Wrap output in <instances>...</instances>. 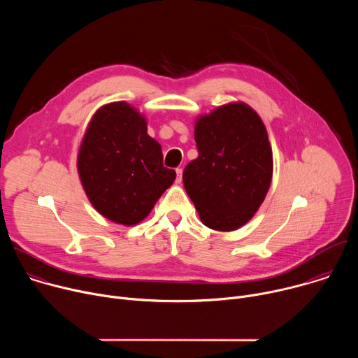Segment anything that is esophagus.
Instances as JSON below:
<instances>
[{
	"label": "esophagus",
	"mask_w": 358,
	"mask_h": 358,
	"mask_svg": "<svg viewBox=\"0 0 358 358\" xmlns=\"http://www.w3.org/2000/svg\"><path fill=\"white\" fill-rule=\"evenodd\" d=\"M176 173H177V182L180 184L182 180V169H176Z\"/></svg>",
	"instance_id": "34e87169"
}]
</instances>
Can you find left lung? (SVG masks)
<instances>
[{
	"label": "left lung",
	"instance_id": "left-lung-1",
	"mask_svg": "<svg viewBox=\"0 0 358 358\" xmlns=\"http://www.w3.org/2000/svg\"><path fill=\"white\" fill-rule=\"evenodd\" d=\"M194 137L199 155L184 170V188L203 225L235 231L259 210L272 182L266 127L250 106L232 101L199 116Z\"/></svg>",
	"mask_w": 358,
	"mask_h": 358
}]
</instances>
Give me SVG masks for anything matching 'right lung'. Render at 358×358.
I'll return each instance as SVG.
<instances>
[{
	"mask_svg": "<svg viewBox=\"0 0 358 358\" xmlns=\"http://www.w3.org/2000/svg\"><path fill=\"white\" fill-rule=\"evenodd\" d=\"M78 173L94 210L127 227L141 222L176 180L163 166L162 145L147 134L145 117L126 101L96 110L79 147Z\"/></svg>",
	"mask_w": 358,
	"mask_h": 358,
	"instance_id": "add662e5",
	"label": "right lung"
}]
</instances>
